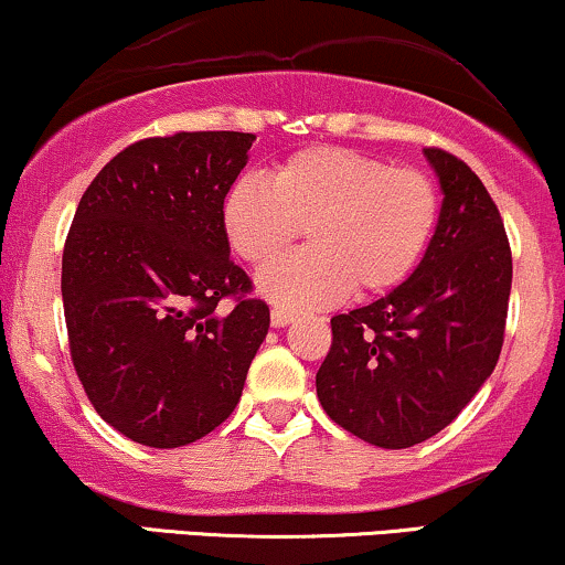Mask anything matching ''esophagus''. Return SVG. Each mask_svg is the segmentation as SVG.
Instances as JSON below:
<instances>
[{"instance_id":"esophagus-1","label":"esophagus","mask_w":565,"mask_h":565,"mask_svg":"<svg viewBox=\"0 0 565 565\" xmlns=\"http://www.w3.org/2000/svg\"><path fill=\"white\" fill-rule=\"evenodd\" d=\"M292 319H296V313L288 311V308H280V306H275L273 313H269V321H273L275 329L288 327V323H290Z\"/></svg>"}]
</instances>
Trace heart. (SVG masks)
I'll return each instance as SVG.
<instances>
[{
    "instance_id": "b5f03b06",
    "label": "heart",
    "mask_w": 565,
    "mask_h": 565,
    "mask_svg": "<svg viewBox=\"0 0 565 565\" xmlns=\"http://www.w3.org/2000/svg\"><path fill=\"white\" fill-rule=\"evenodd\" d=\"M439 190L419 169L344 146H313L280 161L267 180L242 177L223 200L228 246L267 265L303 231V252L257 277L285 308H323L354 296H383L408 280L435 236Z\"/></svg>"
}]
</instances>
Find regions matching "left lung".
<instances>
[{"mask_svg":"<svg viewBox=\"0 0 565 565\" xmlns=\"http://www.w3.org/2000/svg\"><path fill=\"white\" fill-rule=\"evenodd\" d=\"M443 188L435 236L406 282L331 319L316 393L331 419L385 450L445 429L497 367L512 290L499 207L466 161L424 149Z\"/></svg>","mask_w":565,"mask_h":565,"instance_id":"8db88e82","label":"left lung"}]
</instances>
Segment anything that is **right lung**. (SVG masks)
<instances>
[{
    "instance_id": "right-lung-1",
    "label": "right lung",
    "mask_w": 565,
    "mask_h": 565,
    "mask_svg": "<svg viewBox=\"0 0 565 565\" xmlns=\"http://www.w3.org/2000/svg\"><path fill=\"white\" fill-rule=\"evenodd\" d=\"M254 138L182 130L130 143L74 213L61 262L72 362L95 412L138 445L182 447L226 422L267 337L269 308L249 298L223 231Z\"/></svg>"
}]
</instances>
